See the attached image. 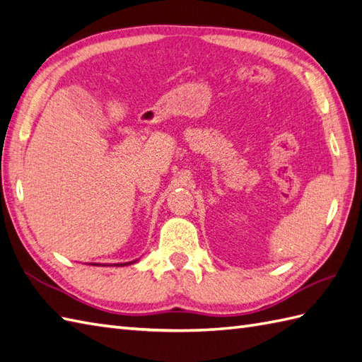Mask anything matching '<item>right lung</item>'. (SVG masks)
Here are the masks:
<instances>
[{
    "label": "right lung",
    "mask_w": 362,
    "mask_h": 362,
    "mask_svg": "<svg viewBox=\"0 0 362 362\" xmlns=\"http://www.w3.org/2000/svg\"><path fill=\"white\" fill-rule=\"evenodd\" d=\"M127 264H132V262H124V264H115V266H127ZM93 266H98V264H93Z\"/></svg>",
    "instance_id": "add662e5"
}]
</instances>
